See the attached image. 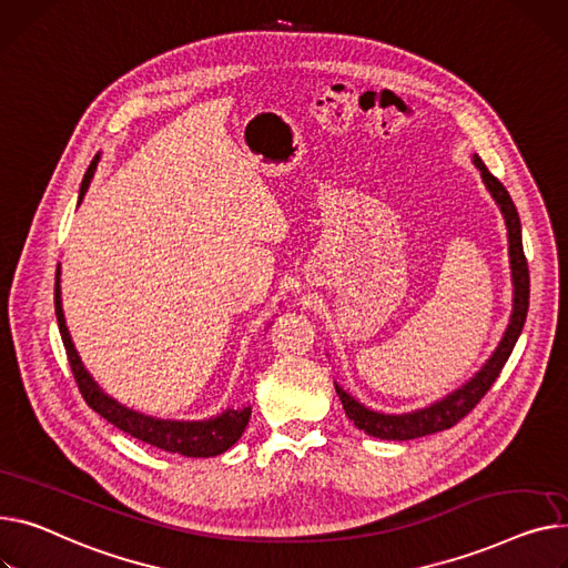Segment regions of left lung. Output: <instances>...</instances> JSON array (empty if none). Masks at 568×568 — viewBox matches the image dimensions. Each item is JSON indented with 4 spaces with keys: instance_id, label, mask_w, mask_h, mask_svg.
<instances>
[{
    "instance_id": "obj_1",
    "label": "left lung",
    "mask_w": 568,
    "mask_h": 568,
    "mask_svg": "<svg viewBox=\"0 0 568 568\" xmlns=\"http://www.w3.org/2000/svg\"><path fill=\"white\" fill-rule=\"evenodd\" d=\"M470 162L481 175V182L490 199L496 201L505 225H507V244H509V270H511V315L509 324L500 337L498 347L490 352V356L481 363V367L466 379L459 388L438 397L436 402L420 406L415 410L404 413H386L376 410L372 406H365L361 399H356L352 393H347L337 382L335 393L343 402V408L347 418L367 436L382 438V440H413L420 436H429L443 429L455 427L466 413L475 408V404L486 395V390L494 386L498 379L500 369L505 367L507 358L514 352L516 339L520 337V331L525 326L527 306H530V272H527V262L523 255V237H520V219L516 212V205L507 189L498 178L490 175V171L484 166L479 155H473Z\"/></svg>"
}]
</instances>
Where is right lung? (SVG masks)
Returning <instances> with one entry per match:
<instances>
[{"label": "right lung", "mask_w": 568, "mask_h": 568, "mask_svg": "<svg viewBox=\"0 0 568 568\" xmlns=\"http://www.w3.org/2000/svg\"><path fill=\"white\" fill-rule=\"evenodd\" d=\"M100 162V153L91 162L82 186H80V196H78V207L84 201V194L89 192L91 180L95 175ZM54 311H57V322L61 331L63 347L74 374V382H78L82 397L87 404L102 415L106 423L113 427H119L121 432L148 443L155 445L164 452H173V455L182 457H216L223 455L225 449H231L244 434L248 418H251V404L246 406H229L225 410L210 415V418L203 420H173V418H155V415H145L141 410H134L119 399H113L104 388L93 379V374L87 369L82 363L80 352L74 349V343L70 337L65 315H63V301H61V264L57 270V285H54Z\"/></svg>", "instance_id": "add662e5"}]
</instances>
